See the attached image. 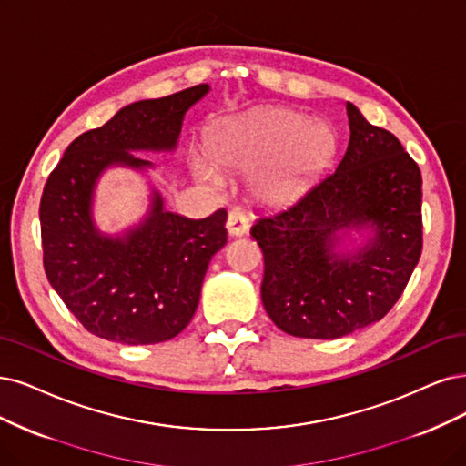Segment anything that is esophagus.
Instances as JSON below:
<instances>
[{
    "label": "esophagus",
    "instance_id": "34e87169",
    "mask_svg": "<svg viewBox=\"0 0 466 466\" xmlns=\"http://www.w3.org/2000/svg\"><path fill=\"white\" fill-rule=\"evenodd\" d=\"M249 228L248 217L242 211H230L228 218H227V232L230 236H244Z\"/></svg>",
    "mask_w": 466,
    "mask_h": 466
}]
</instances>
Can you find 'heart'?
Here are the masks:
<instances>
[{"mask_svg":"<svg viewBox=\"0 0 466 466\" xmlns=\"http://www.w3.org/2000/svg\"><path fill=\"white\" fill-rule=\"evenodd\" d=\"M332 130L320 118L268 107L213 130L205 159L194 161L196 177L218 186L220 175H253L263 201H280L315 175L332 149Z\"/></svg>","mask_w":466,"mask_h":466,"instance_id":"heart-1","label":"heart"}]
</instances>
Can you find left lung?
<instances>
[{
  "label": "left lung",
  "mask_w": 466,
  "mask_h": 466,
  "mask_svg": "<svg viewBox=\"0 0 466 466\" xmlns=\"http://www.w3.org/2000/svg\"><path fill=\"white\" fill-rule=\"evenodd\" d=\"M350 142L298 199L259 213L261 299L286 334L336 339L380 320L422 251V177L391 132L346 103Z\"/></svg>",
  "instance_id": "1"
}]
</instances>
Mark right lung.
<instances>
[{"mask_svg": "<svg viewBox=\"0 0 466 466\" xmlns=\"http://www.w3.org/2000/svg\"><path fill=\"white\" fill-rule=\"evenodd\" d=\"M211 92L198 84L159 99H142L80 134L51 172L40 203L44 268L49 284L88 332L127 346L178 336L192 320L213 255L227 244V211L187 218L167 211L137 151L175 153L186 113ZM111 167L148 178V209L115 235L103 233L93 207Z\"/></svg>", "mask_w": 466, "mask_h": 466, "instance_id": "right-lung-1", "label": "right lung"}]
</instances>
